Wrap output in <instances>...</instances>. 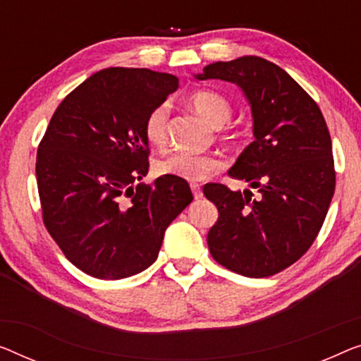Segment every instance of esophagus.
I'll list each match as a JSON object with an SVG mask.
<instances>
[{"label": "esophagus", "mask_w": 361, "mask_h": 361, "mask_svg": "<svg viewBox=\"0 0 361 361\" xmlns=\"http://www.w3.org/2000/svg\"><path fill=\"white\" fill-rule=\"evenodd\" d=\"M191 191H192V196H195V199L202 197V190H201V186L197 185V183H191Z\"/></svg>", "instance_id": "1"}]
</instances>
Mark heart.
Listing matches in <instances>:
<instances>
[{
    "mask_svg": "<svg viewBox=\"0 0 361 361\" xmlns=\"http://www.w3.org/2000/svg\"><path fill=\"white\" fill-rule=\"evenodd\" d=\"M188 105L202 116L214 128L224 126L232 116V104L227 97L214 90H197L188 97ZM169 126V109L166 105L155 106L144 121V136L154 147H162L166 141ZM220 166V162L211 155H196L188 152H175L159 160L155 169L160 175H171L188 181L204 180Z\"/></svg>",
    "mask_w": 361,
    "mask_h": 361,
    "instance_id": "obj_1",
    "label": "heart"
}]
</instances>
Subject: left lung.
<instances>
[{
    "mask_svg": "<svg viewBox=\"0 0 361 361\" xmlns=\"http://www.w3.org/2000/svg\"><path fill=\"white\" fill-rule=\"evenodd\" d=\"M199 80L238 85L251 106L252 141L228 175L257 190L209 183L204 196L219 220L207 233L219 264L245 277H269L305 255L336 190L332 142L316 102L277 64L259 56L207 64Z\"/></svg>",
    "mask_w": 361,
    "mask_h": 361,
    "instance_id": "obj_1",
    "label": "left lung"
}]
</instances>
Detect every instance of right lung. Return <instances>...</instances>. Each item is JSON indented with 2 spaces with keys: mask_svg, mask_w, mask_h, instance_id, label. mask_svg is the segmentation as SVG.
I'll return each instance as SVG.
<instances>
[{
  "mask_svg": "<svg viewBox=\"0 0 361 361\" xmlns=\"http://www.w3.org/2000/svg\"><path fill=\"white\" fill-rule=\"evenodd\" d=\"M176 89L173 74L109 68L53 113L35 165L43 224L89 276L118 281L154 264L166 227L192 201L178 176L135 184L149 171L144 121Z\"/></svg>",
  "mask_w": 361,
  "mask_h": 361,
  "instance_id": "obj_1",
  "label": "right lung"
}]
</instances>
